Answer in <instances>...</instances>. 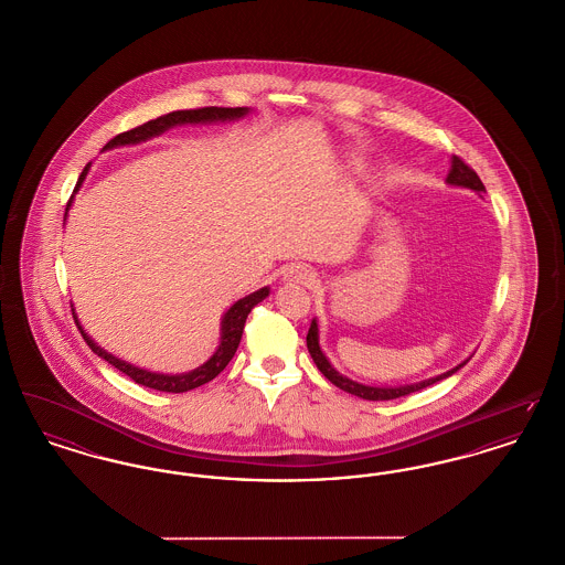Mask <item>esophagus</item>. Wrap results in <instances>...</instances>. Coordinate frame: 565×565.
Instances as JSON below:
<instances>
[{
  "mask_svg": "<svg viewBox=\"0 0 565 565\" xmlns=\"http://www.w3.org/2000/svg\"><path fill=\"white\" fill-rule=\"evenodd\" d=\"M284 279L290 281V284H298V286H311L316 284V270L307 265H290L286 273H284Z\"/></svg>",
  "mask_w": 565,
  "mask_h": 565,
  "instance_id": "esophagus-1",
  "label": "esophagus"
}]
</instances>
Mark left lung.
Returning <instances> with one entry per match:
<instances>
[{
    "label": "left lung",
    "mask_w": 565,
    "mask_h": 565,
    "mask_svg": "<svg viewBox=\"0 0 565 565\" xmlns=\"http://www.w3.org/2000/svg\"><path fill=\"white\" fill-rule=\"evenodd\" d=\"M447 184L451 186H461V189L475 190V192H484L483 182L481 178L477 175L475 169H470L466 162L461 161L459 157L451 159V169H449V175H447ZM307 350L311 353L316 366L320 369L330 383H334L337 387H341L343 392H350L358 398H364V401H394V398H401V396H408L413 392H419L424 387H428L431 383L440 381V379H447V376L457 373L461 366L468 364V360H463L461 364H457L456 369L443 373V375L431 376L426 381H419V383H411V385H398V387H373V385H364V383H358L353 379L341 375L339 371H334V366L328 362V358L323 355L322 348H320V330H318V320H313L309 326V332H307Z\"/></svg>",
    "instance_id": "obj_1"
}]
</instances>
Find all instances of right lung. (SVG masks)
Segmentation results:
<instances>
[{"label":"right lung","mask_w":565,"mask_h":565,"mask_svg":"<svg viewBox=\"0 0 565 565\" xmlns=\"http://www.w3.org/2000/svg\"><path fill=\"white\" fill-rule=\"evenodd\" d=\"M247 111H249L247 108H199L169 111V114L159 116V118H154V120L143 122L141 127H135L131 131L116 135L114 139H109L108 143L104 146V150L118 148V146H131V143H139V141L152 139V137L164 134L167 129L178 127V125H205V122L237 120V118H243ZM88 167H90V162L84 167V171H82L81 178H78L76 190L81 189L82 182H84V178H86V173H88ZM76 190H74V192H76ZM72 199H74V196H72ZM72 199H70V203H67V210H70V205H72ZM65 214H67V212H65ZM267 296H269V288H260V290H256V292H252V295H247L245 298H239V300L224 313V318H222L220 345H217V350L214 351V355H212L205 364H201L199 369H194V371H190V373H182V375H162V373H150V371H146V369H137L134 364H129V362H125V360L111 355L108 351L102 350V348L84 332V328H82L76 316H74V320H76L78 328H81L82 337H84L86 345L95 351L99 358H104L114 369H118L120 373L131 376L135 383L143 385V387H150V390H159V392L182 394V392H189V390H194V387H199V385L212 381L214 376L220 375V373L226 369V364L233 360L235 351L239 348L243 326H245V320H247V313H249L260 300H265ZM72 311L76 313V309H72Z\"/></svg>","instance_id":"add662e5"}]
</instances>
